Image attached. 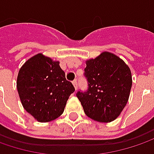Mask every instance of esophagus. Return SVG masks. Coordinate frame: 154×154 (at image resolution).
<instances>
[{"mask_svg":"<svg viewBox=\"0 0 154 154\" xmlns=\"http://www.w3.org/2000/svg\"><path fill=\"white\" fill-rule=\"evenodd\" d=\"M72 84H73V85H74V87H75V89L77 90V79H75L73 82H72Z\"/></svg>","mask_w":154,"mask_h":154,"instance_id":"34e87169","label":"esophagus"}]
</instances>
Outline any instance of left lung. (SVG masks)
<instances>
[{"mask_svg":"<svg viewBox=\"0 0 154 154\" xmlns=\"http://www.w3.org/2000/svg\"><path fill=\"white\" fill-rule=\"evenodd\" d=\"M88 90L77 91L86 115L97 122L116 119L128 102L131 84L130 68L118 56L104 51L86 61Z\"/></svg>","mask_w":154,"mask_h":154,"instance_id":"1","label":"left lung"}]
</instances>
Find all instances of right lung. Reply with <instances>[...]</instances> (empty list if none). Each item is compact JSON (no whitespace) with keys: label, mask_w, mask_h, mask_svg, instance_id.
<instances>
[{"label":"right lung","mask_w":154,"mask_h":154,"mask_svg":"<svg viewBox=\"0 0 154 154\" xmlns=\"http://www.w3.org/2000/svg\"><path fill=\"white\" fill-rule=\"evenodd\" d=\"M16 86L23 108L39 122H50L61 116L75 91L58 61L40 53L20 69Z\"/></svg>","instance_id":"add662e5"}]
</instances>
